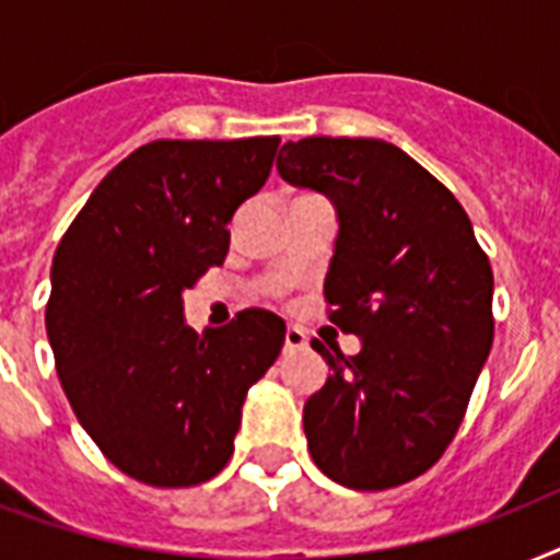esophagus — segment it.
<instances>
[{
  "instance_id": "obj_1",
  "label": "esophagus",
  "mask_w": 560,
  "mask_h": 560,
  "mask_svg": "<svg viewBox=\"0 0 560 560\" xmlns=\"http://www.w3.org/2000/svg\"><path fill=\"white\" fill-rule=\"evenodd\" d=\"M307 346V337L302 328L296 325H288V331H284V351H299Z\"/></svg>"
}]
</instances>
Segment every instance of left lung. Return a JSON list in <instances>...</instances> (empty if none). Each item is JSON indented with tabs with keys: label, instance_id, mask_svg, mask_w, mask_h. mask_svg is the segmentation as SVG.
Segmentation results:
<instances>
[{
	"label": "left lung",
	"instance_id": "8db88e82",
	"mask_svg": "<svg viewBox=\"0 0 560 560\" xmlns=\"http://www.w3.org/2000/svg\"><path fill=\"white\" fill-rule=\"evenodd\" d=\"M276 162L337 209L328 319L358 334L305 400L307 451L325 477L383 491L421 477L459 430L494 342V272L468 214L412 156L381 139L311 136Z\"/></svg>",
	"mask_w": 560,
	"mask_h": 560
}]
</instances>
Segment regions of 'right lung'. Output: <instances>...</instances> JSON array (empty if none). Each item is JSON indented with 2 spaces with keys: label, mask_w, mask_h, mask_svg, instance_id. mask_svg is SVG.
<instances>
[{
  "label": "right lung",
  "mask_w": 560,
  "mask_h": 560,
  "mask_svg": "<svg viewBox=\"0 0 560 560\" xmlns=\"http://www.w3.org/2000/svg\"><path fill=\"white\" fill-rule=\"evenodd\" d=\"M279 142L142 144L57 244V377L101 453L144 486H200L226 468L246 392L284 346V319L264 307L202 334L183 319V293L223 264L232 214L261 191Z\"/></svg>",
  "instance_id": "1"
}]
</instances>
